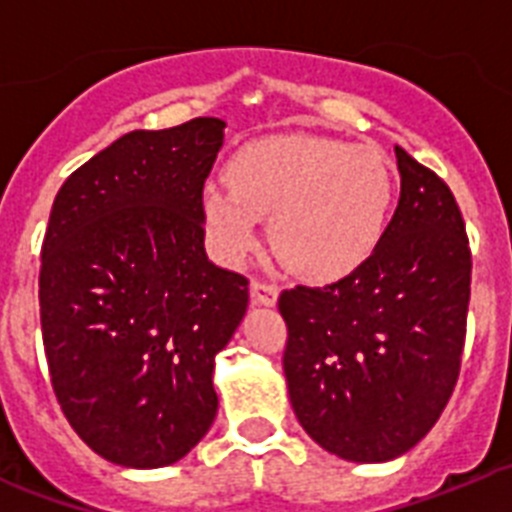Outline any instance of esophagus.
Returning a JSON list of instances; mask_svg holds the SVG:
<instances>
[{"mask_svg":"<svg viewBox=\"0 0 512 512\" xmlns=\"http://www.w3.org/2000/svg\"><path fill=\"white\" fill-rule=\"evenodd\" d=\"M277 297H279V287L271 282H253L251 284V300L256 305H277Z\"/></svg>","mask_w":512,"mask_h":512,"instance_id":"obj_1","label":"esophagus"}]
</instances>
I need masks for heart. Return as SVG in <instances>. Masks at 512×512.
Masks as SVG:
<instances>
[{
  "mask_svg": "<svg viewBox=\"0 0 512 512\" xmlns=\"http://www.w3.org/2000/svg\"><path fill=\"white\" fill-rule=\"evenodd\" d=\"M228 184H207L202 212L217 251L238 264L271 215V246L292 271L336 279L372 253L392 205V171L377 146L279 135L241 148Z\"/></svg>",
  "mask_w": 512,
  "mask_h": 512,
  "instance_id": "1",
  "label": "heart"
}]
</instances>
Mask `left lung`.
I'll list each match as a JSON object with an SVG mask.
<instances>
[{"instance_id": "1", "label": "left lung", "mask_w": 512, "mask_h": 512, "mask_svg": "<svg viewBox=\"0 0 512 512\" xmlns=\"http://www.w3.org/2000/svg\"><path fill=\"white\" fill-rule=\"evenodd\" d=\"M400 202L348 277L279 295L284 377L297 420L325 451L359 464L410 451L459 379L472 253L454 194L395 146Z\"/></svg>"}]
</instances>
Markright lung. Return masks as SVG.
Instances as JSON below:
<instances>
[{
  "label": "right lung",
  "mask_w": 512,
  "mask_h": 512,
  "mask_svg": "<svg viewBox=\"0 0 512 512\" xmlns=\"http://www.w3.org/2000/svg\"><path fill=\"white\" fill-rule=\"evenodd\" d=\"M225 122L133 130L53 200L40 325L53 392L79 438L130 469L169 467L210 431L215 356L248 279L205 253L202 189Z\"/></svg>",
  "instance_id": "add662e5"
}]
</instances>
